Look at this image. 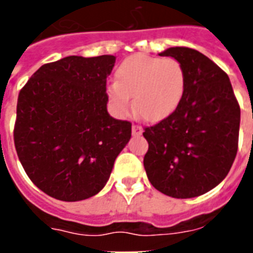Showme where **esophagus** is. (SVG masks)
Instances as JSON below:
<instances>
[{
    "label": "esophagus",
    "instance_id": "obj_1",
    "mask_svg": "<svg viewBox=\"0 0 253 253\" xmlns=\"http://www.w3.org/2000/svg\"><path fill=\"white\" fill-rule=\"evenodd\" d=\"M143 132V128L140 126H138V125H132V135L134 136H140Z\"/></svg>",
    "mask_w": 253,
    "mask_h": 253
}]
</instances>
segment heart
<instances>
[{
	"label": "heart",
	"instance_id": "obj_1",
	"mask_svg": "<svg viewBox=\"0 0 253 253\" xmlns=\"http://www.w3.org/2000/svg\"><path fill=\"white\" fill-rule=\"evenodd\" d=\"M115 83L107 86V97L118 115L130 110L147 122L159 123L178 109L186 89L184 65L173 57L136 53L115 69Z\"/></svg>",
	"mask_w": 253,
	"mask_h": 253
}]
</instances>
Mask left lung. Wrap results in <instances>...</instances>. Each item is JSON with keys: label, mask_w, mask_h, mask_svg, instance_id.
<instances>
[{"label": "left lung", "mask_w": 253, "mask_h": 253, "mask_svg": "<svg viewBox=\"0 0 253 253\" xmlns=\"http://www.w3.org/2000/svg\"><path fill=\"white\" fill-rule=\"evenodd\" d=\"M184 65L186 89L169 118L147 127L143 164L155 189L173 198H193L220 184L238 151L240 107L230 79L204 53L172 47L159 53Z\"/></svg>", "instance_id": "8db88e82"}]
</instances>
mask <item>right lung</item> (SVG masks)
Segmentation results:
<instances>
[{"instance_id":"add662e5","label":"right lung","mask_w":253,"mask_h":253,"mask_svg":"<svg viewBox=\"0 0 253 253\" xmlns=\"http://www.w3.org/2000/svg\"><path fill=\"white\" fill-rule=\"evenodd\" d=\"M115 56H67L42 65L18 95L14 144L30 180L67 202L95 196L131 138L107 113Z\"/></svg>"}]
</instances>
